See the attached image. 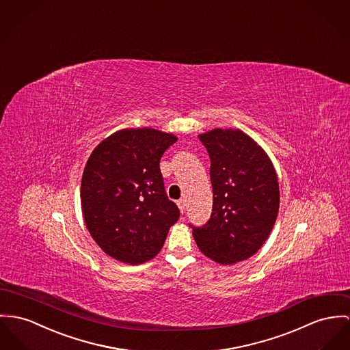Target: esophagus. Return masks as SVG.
I'll list each match as a JSON object with an SVG mask.
<instances>
[{"label": "esophagus", "mask_w": 350, "mask_h": 350, "mask_svg": "<svg viewBox=\"0 0 350 350\" xmlns=\"http://www.w3.org/2000/svg\"><path fill=\"white\" fill-rule=\"evenodd\" d=\"M177 205H178V208H180L181 213L184 215V213H185V211H187V200H184V198L178 200V201H177Z\"/></svg>", "instance_id": "esophagus-1"}]
</instances>
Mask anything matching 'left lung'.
<instances>
[{
	"label": "left lung",
	"instance_id": "1",
	"mask_svg": "<svg viewBox=\"0 0 350 350\" xmlns=\"http://www.w3.org/2000/svg\"><path fill=\"white\" fill-rule=\"evenodd\" d=\"M198 138L211 159L213 209L205 225L189 226L206 257L230 265L268 240L280 208L277 174L262 148L239 129H213Z\"/></svg>",
	"mask_w": 350,
	"mask_h": 350
}]
</instances>
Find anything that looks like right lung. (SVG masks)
<instances>
[{"mask_svg":"<svg viewBox=\"0 0 350 350\" xmlns=\"http://www.w3.org/2000/svg\"><path fill=\"white\" fill-rule=\"evenodd\" d=\"M177 137L156 129H124L90 154L81 183V205L93 240L110 257L131 265L159 254L180 217L160 170Z\"/></svg>","mask_w":350,"mask_h":350,"instance_id":"1","label":"right lung"}]
</instances>
